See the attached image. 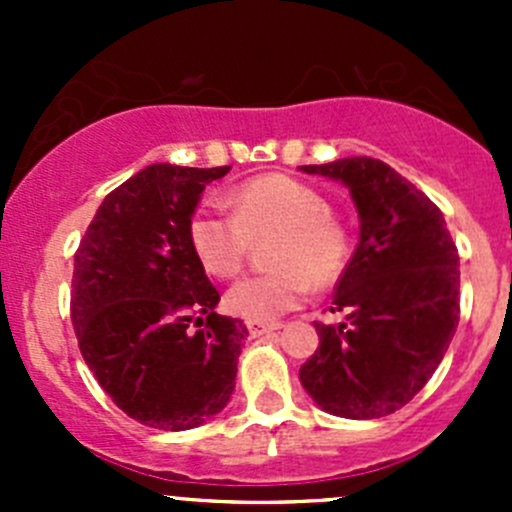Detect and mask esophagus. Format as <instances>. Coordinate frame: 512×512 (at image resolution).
Returning a JSON list of instances; mask_svg holds the SVG:
<instances>
[{
  "label": "esophagus",
  "instance_id": "obj_1",
  "mask_svg": "<svg viewBox=\"0 0 512 512\" xmlns=\"http://www.w3.org/2000/svg\"><path fill=\"white\" fill-rule=\"evenodd\" d=\"M280 327H282L280 322H247V332H250V337H262V334L275 332V329Z\"/></svg>",
  "mask_w": 512,
  "mask_h": 512
}]
</instances>
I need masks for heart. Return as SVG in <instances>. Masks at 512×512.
<instances>
[{
  "label": "heart",
  "mask_w": 512,
  "mask_h": 512,
  "mask_svg": "<svg viewBox=\"0 0 512 512\" xmlns=\"http://www.w3.org/2000/svg\"><path fill=\"white\" fill-rule=\"evenodd\" d=\"M230 213L200 208L188 225L190 245L215 277L242 270L252 240L282 230L272 275H252L230 287L225 304L250 322H270L289 312L317 285H332L349 260V237L332 218V205L312 185L289 175H262L237 185Z\"/></svg>",
  "instance_id": "b5f03b06"
}]
</instances>
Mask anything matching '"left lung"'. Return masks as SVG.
<instances>
[{"label": "left lung", "mask_w": 512, "mask_h": 512, "mask_svg": "<svg viewBox=\"0 0 512 512\" xmlns=\"http://www.w3.org/2000/svg\"><path fill=\"white\" fill-rule=\"evenodd\" d=\"M299 170L347 185L359 213V245L329 307L347 319L314 324L319 347L299 381L332 416H389L426 386L456 334L458 250L441 210L384 160Z\"/></svg>", "instance_id": "obj_1"}]
</instances>
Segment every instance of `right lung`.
<instances>
[{"label": "right lung", "mask_w": 512, "mask_h": 512, "mask_svg": "<svg viewBox=\"0 0 512 512\" xmlns=\"http://www.w3.org/2000/svg\"><path fill=\"white\" fill-rule=\"evenodd\" d=\"M227 170L148 165L103 198L74 257L81 356L118 409L160 431L203 426L235 391L247 327L215 312L188 235L205 185Z\"/></svg>", "instance_id": "right-lung-1"}]
</instances>
